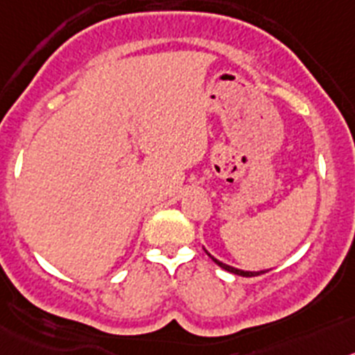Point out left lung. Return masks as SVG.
<instances>
[{
    "label": "left lung",
    "mask_w": 355,
    "mask_h": 355,
    "mask_svg": "<svg viewBox=\"0 0 355 355\" xmlns=\"http://www.w3.org/2000/svg\"><path fill=\"white\" fill-rule=\"evenodd\" d=\"M209 254V253H207ZM210 258H212L214 261H216L217 265H219V267H221V269H225V270H228V272H233V274H237V276H244V277H253V276H260V274H265V272H269V270H260V272H249V270H241V269H235V267H230V265H226V263H223V261H219V260H216V258L212 257V254H209Z\"/></svg>",
    "instance_id": "left-lung-1"
}]
</instances>
